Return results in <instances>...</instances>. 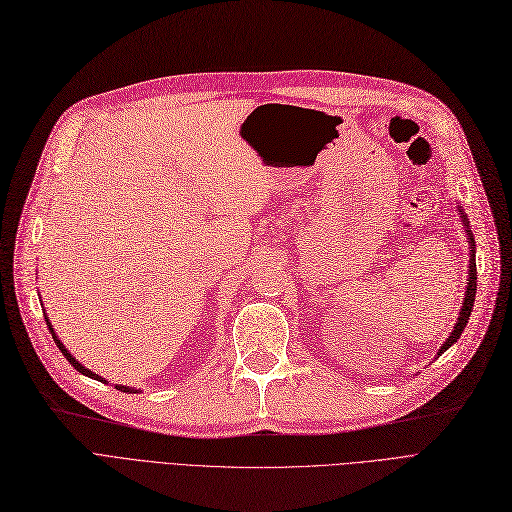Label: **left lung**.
<instances>
[{
    "instance_id": "obj_1",
    "label": "left lung",
    "mask_w": 512,
    "mask_h": 512,
    "mask_svg": "<svg viewBox=\"0 0 512 512\" xmlns=\"http://www.w3.org/2000/svg\"><path fill=\"white\" fill-rule=\"evenodd\" d=\"M462 211V209H460ZM462 218V222H464V228H468V220H466V216L462 214L460 216ZM468 233V243H470V267H468V279H466V294H464V303H462V309H460V315H457V322H455V326H453V330H451V334H449V339L443 343V347L438 349V356L440 354H445V351L462 337V332H464V328H466V324H468V320H470V311H472V307H474V296H477V262H474V237H472V233L470 231H466Z\"/></svg>"
}]
</instances>
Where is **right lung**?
<instances>
[{"label": "right lung", "mask_w": 512, "mask_h": 512, "mask_svg": "<svg viewBox=\"0 0 512 512\" xmlns=\"http://www.w3.org/2000/svg\"><path fill=\"white\" fill-rule=\"evenodd\" d=\"M44 320H46V326H48V330H50V334H52V339H55V343H57V347L61 349V354L67 358V362L69 364H72L76 370H78V373H82V375H86V377H91V379H97V381H105L103 377H99V375H95L93 373V370H88V368H84L72 354H69V351L65 349V345L59 341V337H57V334H55V328H52V324L48 322V317L44 315ZM116 390H120V392H129V394H135V392H139V390H133V387H127V385H116Z\"/></svg>", "instance_id": "obj_1"}]
</instances>
